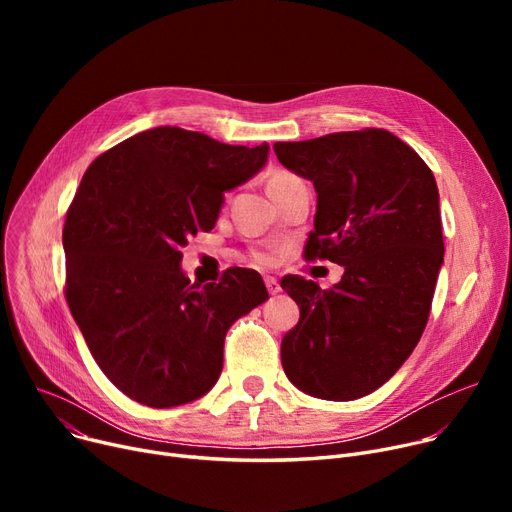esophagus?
<instances>
[{"label": "esophagus", "mask_w": 512, "mask_h": 512, "mask_svg": "<svg viewBox=\"0 0 512 512\" xmlns=\"http://www.w3.org/2000/svg\"><path fill=\"white\" fill-rule=\"evenodd\" d=\"M263 282H265L267 292H270V294H278L280 292V284H278V280L274 276H265Z\"/></svg>", "instance_id": "esophagus-1"}]
</instances>
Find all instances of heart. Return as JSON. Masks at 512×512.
Segmentation results:
<instances>
[{"label":"heart","mask_w":512,"mask_h":512,"mask_svg":"<svg viewBox=\"0 0 512 512\" xmlns=\"http://www.w3.org/2000/svg\"><path fill=\"white\" fill-rule=\"evenodd\" d=\"M284 178H290V174H276L270 182H278V180H284ZM255 259L257 261H270V255H267V253H257Z\"/></svg>","instance_id":"heart-1"}]
</instances>
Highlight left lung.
<instances>
[{"label": "left lung", "instance_id": "left-lung-1", "mask_svg": "<svg viewBox=\"0 0 512 512\" xmlns=\"http://www.w3.org/2000/svg\"><path fill=\"white\" fill-rule=\"evenodd\" d=\"M274 151L315 186L305 257L344 267L330 290L301 276L280 282L301 309L282 340L284 373L315 398H361L392 378L425 330L444 263L436 178L380 128L276 143Z\"/></svg>", "mask_w": 512, "mask_h": 512}]
</instances>
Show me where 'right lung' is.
Segmentation results:
<instances>
[{"instance_id": "add662e5", "label": "right lung", "mask_w": 512, "mask_h": 512, "mask_svg": "<svg viewBox=\"0 0 512 512\" xmlns=\"http://www.w3.org/2000/svg\"><path fill=\"white\" fill-rule=\"evenodd\" d=\"M267 155V143L157 126L99 155L80 180L62 234L66 301L101 371L141 405L207 394L226 332L270 299L253 270L201 286L180 265L188 236L215 226L224 193L261 172Z\"/></svg>"}]
</instances>
